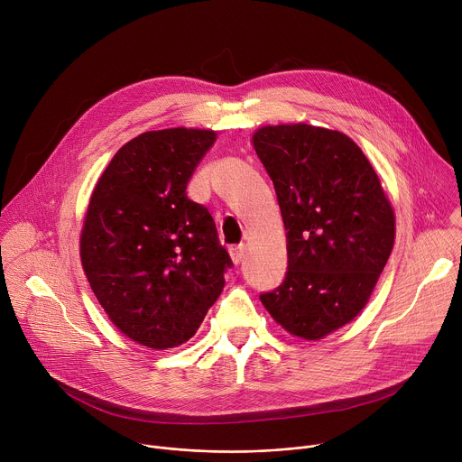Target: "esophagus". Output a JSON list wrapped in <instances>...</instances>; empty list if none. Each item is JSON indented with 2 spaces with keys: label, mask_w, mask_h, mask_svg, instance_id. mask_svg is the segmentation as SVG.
I'll return each mask as SVG.
<instances>
[{
  "label": "esophagus",
  "mask_w": 462,
  "mask_h": 462,
  "mask_svg": "<svg viewBox=\"0 0 462 462\" xmlns=\"http://www.w3.org/2000/svg\"><path fill=\"white\" fill-rule=\"evenodd\" d=\"M245 254H246V246H245V245H239V246L230 248L232 263H234V264H239V263L245 259Z\"/></svg>",
  "instance_id": "34e87169"
}]
</instances>
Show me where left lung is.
<instances>
[{
    "instance_id": "left-lung-1",
    "label": "left lung",
    "mask_w": 462,
    "mask_h": 462,
    "mask_svg": "<svg viewBox=\"0 0 462 462\" xmlns=\"http://www.w3.org/2000/svg\"><path fill=\"white\" fill-rule=\"evenodd\" d=\"M252 144L277 194L288 254L282 284L259 299L288 334L319 341L366 306L395 241L392 203L339 130L266 125Z\"/></svg>"
}]
</instances>
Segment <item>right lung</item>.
<instances>
[{
	"label": "right lung",
	"instance_id": "obj_1",
	"mask_svg": "<svg viewBox=\"0 0 462 462\" xmlns=\"http://www.w3.org/2000/svg\"><path fill=\"white\" fill-rule=\"evenodd\" d=\"M216 137L176 126L130 139L83 217L79 255L94 295L121 334L152 350L176 348L198 332L232 266L212 216L185 192Z\"/></svg>",
	"mask_w": 462,
	"mask_h": 462
}]
</instances>
